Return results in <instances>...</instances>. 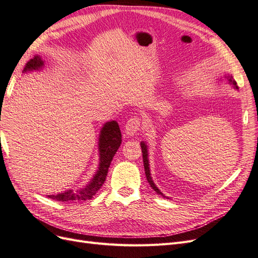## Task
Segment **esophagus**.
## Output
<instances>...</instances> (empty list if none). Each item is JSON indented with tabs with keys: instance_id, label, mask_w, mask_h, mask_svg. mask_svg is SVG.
Segmentation results:
<instances>
[{
	"instance_id": "obj_1",
	"label": "esophagus",
	"mask_w": 258,
	"mask_h": 258,
	"mask_svg": "<svg viewBox=\"0 0 258 258\" xmlns=\"http://www.w3.org/2000/svg\"><path fill=\"white\" fill-rule=\"evenodd\" d=\"M140 126H141V118H139L138 116H132L128 119L124 130L128 136H135L140 130Z\"/></svg>"
}]
</instances>
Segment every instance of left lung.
Segmentation results:
<instances>
[{
    "label": "left lung",
    "instance_id": "left-lung-1",
    "mask_svg": "<svg viewBox=\"0 0 258 258\" xmlns=\"http://www.w3.org/2000/svg\"><path fill=\"white\" fill-rule=\"evenodd\" d=\"M227 79H228V81H229V83L230 84H232L233 86H235V87L238 89V86H237V83H236V81L232 79L231 76H227ZM141 148H142V154H143V162H144V170H145V175H146V178H147V181H148V183H150V185H151V187L152 188L157 192V194H159V195H161V196H163V194L157 188V187H156V185L154 184V182H153V179H152V176H151V171H150V162H148V153H147V146H146V144L144 143V142H141ZM165 197V196H163Z\"/></svg>",
    "mask_w": 258,
    "mask_h": 258
}]
</instances>
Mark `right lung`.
Wrapping results in <instances>:
<instances>
[{"instance_id": "obj_1", "label": "right lung", "mask_w": 258, "mask_h": 258, "mask_svg": "<svg viewBox=\"0 0 258 258\" xmlns=\"http://www.w3.org/2000/svg\"><path fill=\"white\" fill-rule=\"evenodd\" d=\"M44 66L41 57L35 56L34 58L30 59L23 72L33 71V70H40ZM121 143V132L119 129L118 123L115 120L106 122L103 128L101 129V134L99 138V155L100 162L99 169L96 172L95 176L91 179V182L80 190H67L58 195H49V198L62 201V202H80L85 200H90L98 190L101 188L105 182V178L108 172L113 157L115 156L117 150H118Z\"/></svg>"}]
</instances>
